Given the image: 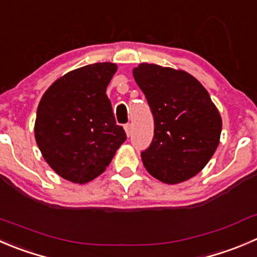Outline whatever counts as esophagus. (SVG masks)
Instances as JSON below:
<instances>
[{
	"instance_id": "1",
	"label": "esophagus",
	"mask_w": 257,
	"mask_h": 257,
	"mask_svg": "<svg viewBox=\"0 0 257 257\" xmlns=\"http://www.w3.org/2000/svg\"><path fill=\"white\" fill-rule=\"evenodd\" d=\"M124 129H125V133H126V136H128V137H131V134H132V131H133V128H132V124H131V123L125 124V125H124Z\"/></svg>"
}]
</instances>
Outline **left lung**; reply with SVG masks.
<instances>
[{
  "label": "left lung",
  "instance_id": "obj_1",
  "mask_svg": "<svg viewBox=\"0 0 257 257\" xmlns=\"http://www.w3.org/2000/svg\"><path fill=\"white\" fill-rule=\"evenodd\" d=\"M133 75L154 119L152 143L142 152L144 167L168 184L192 178L220 143L222 120L210 94L182 70L141 64Z\"/></svg>",
  "mask_w": 257,
  "mask_h": 257
}]
</instances>
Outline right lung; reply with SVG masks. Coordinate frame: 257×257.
I'll list each match as a JSON object with an SVG mask.
<instances>
[{"instance_id": "add662e5", "label": "right lung", "mask_w": 257, "mask_h": 257, "mask_svg": "<svg viewBox=\"0 0 257 257\" xmlns=\"http://www.w3.org/2000/svg\"><path fill=\"white\" fill-rule=\"evenodd\" d=\"M115 71L111 62L70 71L47 89L37 108V146L49 166L74 183L103 173L126 139L105 93Z\"/></svg>"}]
</instances>
